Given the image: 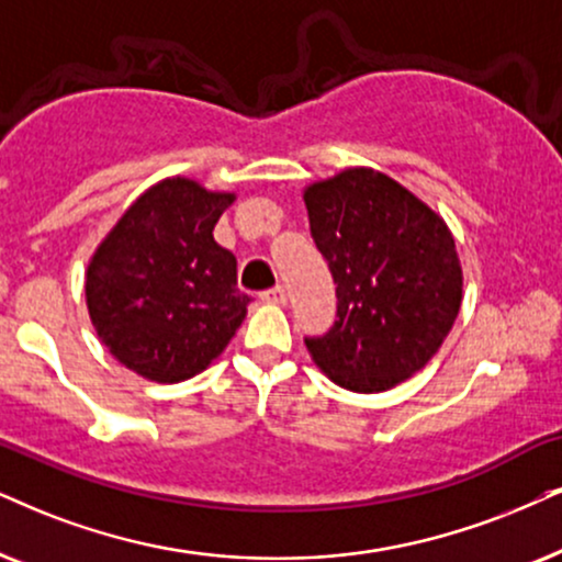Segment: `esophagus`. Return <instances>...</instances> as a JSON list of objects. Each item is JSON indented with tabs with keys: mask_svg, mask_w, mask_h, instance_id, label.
Segmentation results:
<instances>
[{
	"mask_svg": "<svg viewBox=\"0 0 562 562\" xmlns=\"http://www.w3.org/2000/svg\"><path fill=\"white\" fill-rule=\"evenodd\" d=\"M261 301L274 303V305H285L288 303V290L282 285L269 288V290H265V293H261Z\"/></svg>",
	"mask_w": 562,
	"mask_h": 562,
	"instance_id": "1",
	"label": "esophagus"
}]
</instances>
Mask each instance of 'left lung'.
Instances as JSON below:
<instances>
[{
    "label": "left lung",
    "mask_w": 562,
    "mask_h": 562,
    "mask_svg": "<svg viewBox=\"0 0 562 562\" xmlns=\"http://www.w3.org/2000/svg\"><path fill=\"white\" fill-rule=\"evenodd\" d=\"M303 202L337 285V322L324 337H305V347L337 386L394 389L425 368L459 316L461 265L449 225L373 168L311 183Z\"/></svg>",
    "instance_id": "obj_1"
}]
</instances>
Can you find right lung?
<instances>
[{
  "mask_svg": "<svg viewBox=\"0 0 562 562\" xmlns=\"http://www.w3.org/2000/svg\"><path fill=\"white\" fill-rule=\"evenodd\" d=\"M236 194L173 176L142 194L85 272L90 322L119 363L158 383L202 373L228 347L251 297L212 236Z\"/></svg>",
  "mask_w": 562,
  "mask_h": 562,
  "instance_id": "right-lung-1",
  "label": "right lung"
}]
</instances>
